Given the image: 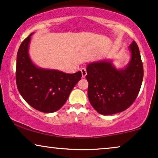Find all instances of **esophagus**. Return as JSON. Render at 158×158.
I'll return each mask as SVG.
<instances>
[{
    "mask_svg": "<svg viewBox=\"0 0 158 158\" xmlns=\"http://www.w3.org/2000/svg\"><path fill=\"white\" fill-rule=\"evenodd\" d=\"M81 71V73H82V77H85L86 76V75H87V71H86V69L85 68H82Z\"/></svg>",
    "mask_w": 158,
    "mask_h": 158,
    "instance_id": "34e87169",
    "label": "esophagus"
}]
</instances>
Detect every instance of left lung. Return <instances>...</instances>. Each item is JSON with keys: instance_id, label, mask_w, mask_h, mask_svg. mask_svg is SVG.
I'll use <instances>...</instances> for the list:
<instances>
[{"instance_id": "1", "label": "left lung", "mask_w": 158, "mask_h": 158, "mask_svg": "<svg viewBox=\"0 0 158 158\" xmlns=\"http://www.w3.org/2000/svg\"><path fill=\"white\" fill-rule=\"evenodd\" d=\"M128 49L131 57L124 68H116L111 60H106L87 65L88 99L98 114L111 115L124 111L139 94L143 64L136 42L131 43Z\"/></svg>"}]
</instances>
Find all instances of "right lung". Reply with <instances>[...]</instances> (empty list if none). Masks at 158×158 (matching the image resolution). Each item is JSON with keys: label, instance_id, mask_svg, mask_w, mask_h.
Returning a JSON list of instances; mask_svg holds the SVG:
<instances>
[{"label": "right lung", "instance_id": "right-lung-1", "mask_svg": "<svg viewBox=\"0 0 158 158\" xmlns=\"http://www.w3.org/2000/svg\"><path fill=\"white\" fill-rule=\"evenodd\" d=\"M33 34L23 41L17 53V88L23 98L34 109L52 113L58 111L68 100L74 86L81 79V72L68 74L36 66L29 54Z\"/></svg>", "mask_w": 158, "mask_h": 158}]
</instances>
